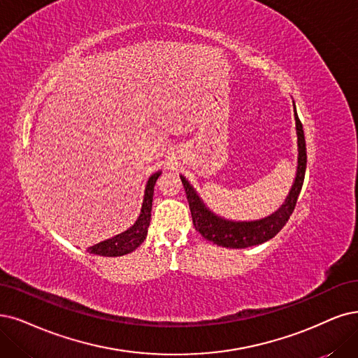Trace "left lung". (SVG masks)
Returning a JSON list of instances; mask_svg holds the SVG:
<instances>
[{"label": "left lung", "instance_id": "obj_1", "mask_svg": "<svg viewBox=\"0 0 358 358\" xmlns=\"http://www.w3.org/2000/svg\"><path fill=\"white\" fill-rule=\"evenodd\" d=\"M294 116H295V125H296V138H298V166L295 180L292 182L285 202L280 208L274 210L268 217H264L254 221H234L227 220L224 217L217 215L214 210H210L199 193L186 180L184 176H180L181 182L187 194V201L190 206V213L193 218L194 229L199 231L206 241L213 242L222 248L230 249H245L250 246H257L264 242H267L279 233L285 224L287 222L289 217L292 215L298 196L301 193L303 177H306L307 169V148H306V137H303L302 124L296 113V106L294 101Z\"/></svg>", "mask_w": 358, "mask_h": 358}]
</instances>
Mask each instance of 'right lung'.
Masks as SVG:
<instances>
[{
	"instance_id": "1",
	"label": "right lung",
	"mask_w": 358,
	"mask_h": 358,
	"mask_svg": "<svg viewBox=\"0 0 358 358\" xmlns=\"http://www.w3.org/2000/svg\"><path fill=\"white\" fill-rule=\"evenodd\" d=\"M161 174L162 171H157L149 177L148 184H145V189H144L140 215L136 220V222L132 224L129 229L110 237V239H106L100 243L90 246L87 249L90 254L100 255V257H122V255L131 254L132 250H136L144 242L145 237H148V229L150 226L155 184Z\"/></svg>"
}]
</instances>
